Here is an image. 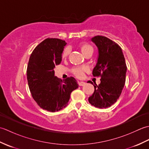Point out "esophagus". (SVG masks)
I'll use <instances>...</instances> for the list:
<instances>
[{"instance_id":"34e87169","label":"esophagus","mask_w":149,"mask_h":149,"mask_svg":"<svg viewBox=\"0 0 149 149\" xmlns=\"http://www.w3.org/2000/svg\"><path fill=\"white\" fill-rule=\"evenodd\" d=\"M78 84H79V85L80 86H84V85L86 84L84 83V82H82V81H79L78 82Z\"/></svg>"}]
</instances>
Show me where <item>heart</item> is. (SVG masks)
I'll return each instance as SVG.
<instances>
[{
  "instance_id": "heart-1",
  "label": "heart",
  "mask_w": 149,
  "mask_h": 149,
  "mask_svg": "<svg viewBox=\"0 0 149 149\" xmlns=\"http://www.w3.org/2000/svg\"><path fill=\"white\" fill-rule=\"evenodd\" d=\"M80 48L81 52H83L84 55H85L86 53L90 51H93V47L88 43H82L80 45ZM70 47H66L63 52V58H66V57H67L70 54ZM88 70H89V69H88V68L86 67V66H76V67H74L72 69V73L75 77L80 79L83 77L84 73L86 72H88Z\"/></svg>"
}]
</instances>
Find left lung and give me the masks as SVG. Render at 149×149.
<instances>
[{"mask_svg": "<svg viewBox=\"0 0 149 149\" xmlns=\"http://www.w3.org/2000/svg\"><path fill=\"white\" fill-rule=\"evenodd\" d=\"M99 50L93 76L100 77V83L93 84L94 92L88 99L91 105L107 108L115 104L121 95L125 83L127 66L121 47L108 38L96 36L91 38Z\"/></svg>", "mask_w": 149, "mask_h": 149, "instance_id": "left-lung-1", "label": "left lung"}]
</instances>
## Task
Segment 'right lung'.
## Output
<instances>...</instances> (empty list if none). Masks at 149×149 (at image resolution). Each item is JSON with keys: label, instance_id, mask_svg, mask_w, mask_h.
<instances>
[{"label": "right lung", "instance_id": "obj_1", "mask_svg": "<svg viewBox=\"0 0 149 149\" xmlns=\"http://www.w3.org/2000/svg\"><path fill=\"white\" fill-rule=\"evenodd\" d=\"M66 43L58 38H47L31 54L27 68L28 85L34 100L41 108L56 112L68 105L70 94L79 87L73 77L62 81L54 68L60 64Z\"/></svg>", "mask_w": 149, "mask_h": 149}]
</instances>
